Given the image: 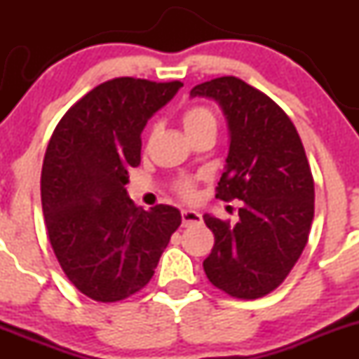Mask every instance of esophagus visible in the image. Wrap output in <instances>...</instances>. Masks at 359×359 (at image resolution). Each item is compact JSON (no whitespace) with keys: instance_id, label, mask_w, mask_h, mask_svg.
Here are the masks:
<instances>
[{"instance_id":"esophagus-1","label":"esophagus","mask_w":359,"mask_h":359,"mask_svg":"<svg viewBox=\"0 0 359 359\" xmlns=\"http://www.w3.org/2000/svg\"><path fill=\"white\" fill-rule=\"evenodd\" d=\"M201 213L196 210H182V226H193V224H201Z\"/></svg>"}]
</instances>
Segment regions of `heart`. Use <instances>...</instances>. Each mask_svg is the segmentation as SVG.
I'll use <instances>...</instances> for the list:
<instances>
[{
    "label": "heart",
    "mask_w": 359,
    "mask_h": 359,
    "mask_svg": "<svg viewBox=\"0 0 359 359\" xmlns=\"http://www.w3.org/2000/svg\"><path fill=\"white\" fill-rule=\"evenodd\" d=\"M184 128H186L187 135H194V133L201 132V130H217V119L213 112L205 106H193L189 109L184 111L182 114ZM179 193L186 198L194 196V182L193 180H182L177 186Z\"/></svg>",
    "instance_id": "1"
}]
</instances>
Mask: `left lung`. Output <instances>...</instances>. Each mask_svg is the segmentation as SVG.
<instances>
[{"mask_svg": "<svg viewBox=\"0 0 359 359\" xmlns=\"http://www.w3.org/2000/svg\"><path fill=\"white\" fill-rule=\"evenodd\" d=\"M219 104L229 153L215 196L241 200L234 226L203 215L215 236L203 262L210 283L236 299H259L283 283L309 238L314 180L302 140L285 111L234 76L191 90Z\"/></svg>", "mask_w": 359, "mask_h": 359, "instance_id": "8db88e82", "label": "left lung"}]
</instances>
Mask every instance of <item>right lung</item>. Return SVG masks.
Listing matches in <instances>:
<instances>
[{
  "mask_svg": "<svg viewBox=\"0 0 359 359\" xmlns=\"http://www.w3.org/2000/svg\"><path fill=\"white\" fill-rule=\"evenodd\" d=\"M180 81L116 78L79 99L57 125L41 170L50 243L72 285L97 302L133 295L153 278L182 222L175 206L144 210L126 193L147 121Z\"/></svg>",
  "mask_w": 359,
  "mask_h": 359,
  "instance_id": "1",
  "label": "right lung"
}]
</instances>
